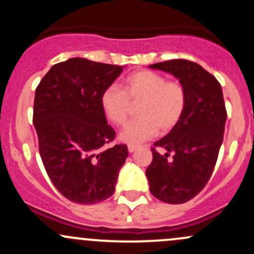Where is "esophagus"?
<instances>
[{
	"label": "esophagus",
	"mask_w": 254,
	"mask_h": 254,
	"mask_svg": "<svg viewBox=\"0 0 254 254\" xmlns=\"http://www.w3.org/2000/svg\"><path fill=\"white\" fill-rule=\"evenodd\" d=\"M127 150H129L130 153H132V152H135V151L137 150V146H135V145H129V146H127Z\"/></svg>",
	"instance_id": "obj_1"
}]
</instances>
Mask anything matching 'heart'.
<instances>
[{
  "mask_svg": "<svg viewBox=\"0 0 254 254\" xmlns=\"http://www.w3.org/2000/svg\"><path fill=\"white\" fill-rule=\"evenodd\" d=\"M139 118L130 122L119 139L129 145H139L151 139L160 130L167 132L179 122L187 104L183 84L167 81L153 71L141 70L127 76L122 89L115 86L104 89L101 107L114 125H123L130 112V103L139 102Z\"/></svg>",
  "mask_w": 254,
  "mask_h": 254,
  "instance_id": "heart-1",
  "label": "heart"
}]
</instances>
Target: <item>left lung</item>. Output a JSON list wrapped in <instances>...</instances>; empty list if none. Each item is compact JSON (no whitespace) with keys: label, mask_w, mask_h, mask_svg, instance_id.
<instances>
[{"label":"left lung","mask_w":254,"mask_h":254,"mask_svg":"<svg viewBox=\"0 0 254 254\" xmlns=\"http://www.w3.org/2000/svg\"><path fill=\"white\" fill-rule=\"evenodd\" d=\"M148 67L175 76L187 93L179 122L153 143L165 153L152 148V162L146 170L150 191L165 203H187L206 186L221 147L227 118L222 88L200 65L183 59Z\"/></svg>","instance_id":"left-lung-1"}]
</instances>
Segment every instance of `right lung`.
<instances>
[{
	"label": "right lung",
	"instance_id": "right-lung-1",
	"mask_svg": "<svg viewBox=\"0 0 254 254\" xmlns=\"http://www.w3.org/2000/svg\"><path fill=\"white\" fill-rule=\"evenodd\" d=\"M124 67L72 58L54 65L35 89L40 157L56 189L73 203H99L115 190L127 147L106 146L115 131L101 96Z\"/></svg>",
	"mask_w": 254,
	"mask_h": 254
}]
</instances>
